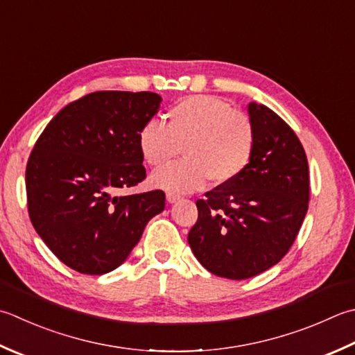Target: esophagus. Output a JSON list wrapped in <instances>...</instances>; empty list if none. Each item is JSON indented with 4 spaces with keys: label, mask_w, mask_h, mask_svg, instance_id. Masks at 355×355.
Segmentation results:
<instances>
[{
    "label": "esophagus",
    "mask_w": 355,
    "mask_h": 355,
    "mask_svg": "<svg viewBox=\"0 0 355 355\" xmlns=\"http://www.w3.org/2000/svg\"><path fill=\"white\" fill-rule=\"evenodd\" d=\"M166 198H168L169 203H177V201L182 197L177 196V193H173V192H168V193H166Z\"/></svg>",
    "instance_id": "esophagus-1"
}]
</instances>
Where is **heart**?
<instances>
[{"mask_svg":"<svg viewBox=\"0 0 355 355\" xmlns=\"http://www.w3.org/2000/svg\"><path fill=\"white\" fill-rule=\"evenodd\" d=\"M168 124L150 118L138 132L144 162L162 168L184 150V159L157 171L152 183L169 192L200 189L207 178L226 184L240 177L255 149L254 124L246 114L212 95L178 100L166 114Z\"/></svg>","mask_w":355,"mask_h":355,"instance_id":"1","label":"heart"}]
</instances>
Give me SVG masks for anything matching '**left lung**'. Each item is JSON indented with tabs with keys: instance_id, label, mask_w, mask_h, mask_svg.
<instances>
[{
	"instance_id": "1",
	"label": "left lung",
	"mask_w": 355,
	"mask_h": 355,
	"mask_svg": "<svg viewBox=\"0 0 355 355\" xmlns=\"http://www.w3.org/2000/svg\"><path fill=\"white\" fill-rule=\"evenodd\" d=\"M255 149L245 172L197 201L187 235L209 272L245 280L277 265L300 231L309 201L308 158L295 132L274 110L249 103Z\"/></svg>"
}]
</instances>
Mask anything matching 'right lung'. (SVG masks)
<instances>
[{
    "label": "right lung",
    "mask_w": 355,
    "mask_h": 355,
    "mask_svg": "<svg viewBox=\"0 0 355 355\" xmlns=\"http://www.w3.org/2000/svg\"><path fill=\"white\" fill-rule=\"evenodd\" d=\"M159 103L154 92L89 94L61 109L35 143L26 168L29 217L76 272L116 269L164 209L163 191L116 196L146 178L138 132Z\"/></svg>",
    "instance_id": "obj_1"
}]
</instances>
